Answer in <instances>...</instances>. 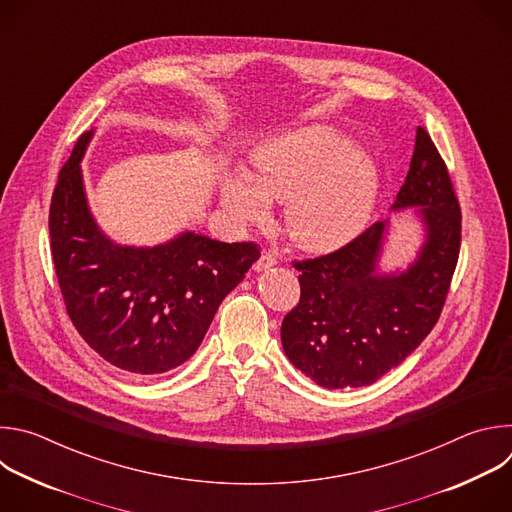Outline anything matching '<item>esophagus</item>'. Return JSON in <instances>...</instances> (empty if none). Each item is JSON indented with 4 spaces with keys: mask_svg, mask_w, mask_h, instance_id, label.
<instances>
[{
    "mask_svg": "<svg viewBox=\"0 0 512 512\" xmlns=\"http://www.w3.org/2000/svg\"><path fill=\"white\" fill-rule=\"evenodd\" d=\"M275 263H277V261H275V257H273V255H269V253H263V255L259 257V261L255 263V267H253V269H255L257 273H261V271H267L269 267H273Z\"/></svg>",
    "mask_w": 512,
    "mask_h": 512,
    "instance_id": "34e87169",
    "label": "esophagus"
}]
</instances>
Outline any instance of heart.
<instances>
[{"instance_id": "obj_1", "label": "heart", "mask_w": 512, "mask_h": 512, "mask_svg": "<svg viewBox=\"0 0 512 512\" xmlns=\"http://www.w3.org/2000/svg\"><path fill=\"white\" fill-rule=\"evenodd\" d=\"M251 172L229 174L223 208L243 227L269 221V202L285 204V229L306 251L328 253L367 227L379 192L373 158L328 125H310L265 141Z\"/></svg>"}]
</instances>
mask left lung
<instances>
[{"label": "left lung", "instance_id": "8db88e82", "mask_svg": "<svg viewBox=\"0 0 512 512\" xmlns=\"http://www.w3.org/2000/svg\"><path fill=\"white\" fill-rule=\"evenodd\" d=\"M413 208L421 245L405 267L385 269L391 221L346 247L298 261L302 298L281 324L289 362L324 389L364 387L401 364L442 314L460 253V204L448 168L423 127L391 210Z\"/></svg>", "mask_w": 512, "mask_h": 512}]
</instances>
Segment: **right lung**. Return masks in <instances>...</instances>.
Instances as JSON below:
<instances>
[{
	"instance_id": "add662e5",
	"label": "right lung",
	"mask_w": 512,
	"mask_h": 512,
	"mask_svg": "<svg viewBox=\"0 0 512 512\" xmlns=\"http://www.w3.org/2000/svg\"><path fill=\"white\" fill-rule=\"evenodd\" d=\"M83 133L58 174L50 247L66 312L83 340L131 375H162L200 346L218 306L259 259L253 243L184 231L154 247L115 243L91 212Z\"/></svg>"
}]
</instances>
